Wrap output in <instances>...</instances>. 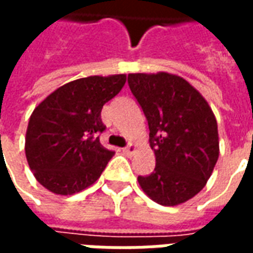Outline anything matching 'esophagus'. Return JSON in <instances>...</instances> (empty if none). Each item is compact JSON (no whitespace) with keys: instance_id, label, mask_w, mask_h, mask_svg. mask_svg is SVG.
<instances>
[{"instance_id":"esophagus-1","label":"esophagus","mask_w":253,"mask_h":253,"mask_svg":"<svg viewBox=\"0 0 253 253\" xmlns=\"http://www.w3.org/2000/svg\"><path fill=\"white\" fill-rule=\"evenodd\" d=\"M135 150H137V148H135V145H132V143H130L128 146H126V148L123 149V153L127 154V156H132V154L135 153Z\"/></svg>"}]
</instances>
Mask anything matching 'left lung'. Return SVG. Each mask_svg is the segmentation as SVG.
<instances>
[{"mask_svg":"<svg viewBox=\"0 0 253 253\" xmlns=\"http://www.w3.org/2000/svg\"><path fill=\"white\" fill-rule=\"evenodd\" d=\"M128 86L148 119L156 168L138 176L146 195L163 206L184 203L206 186L219 156L217 119L205 97L170 73H131Z\"/></svg>","mask_w":253,"mask_h":253,"instance_id":"obj_1","label":"left lung"}]
</instances>
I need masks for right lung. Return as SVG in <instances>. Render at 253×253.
Here are the masks:
<instances>
[{
  "label": "right lung",
  "mask_w": 253,
  "mask_h": 253,
  "mask_svg": "<svg viewBox=\"0 0 253 253\" xmlns=\"http://www.w3.org/2000/svg\"><path fill=\"white\" fill-rule=\"evenodd\" d=\"M126 74L90 76L65 84L36 107L25 134V156L42 186L73 195L97 180L114 156L99 139L101 108L121 92Z\"/></svg>",
  "instance_id": "1"
}]
</instances>
